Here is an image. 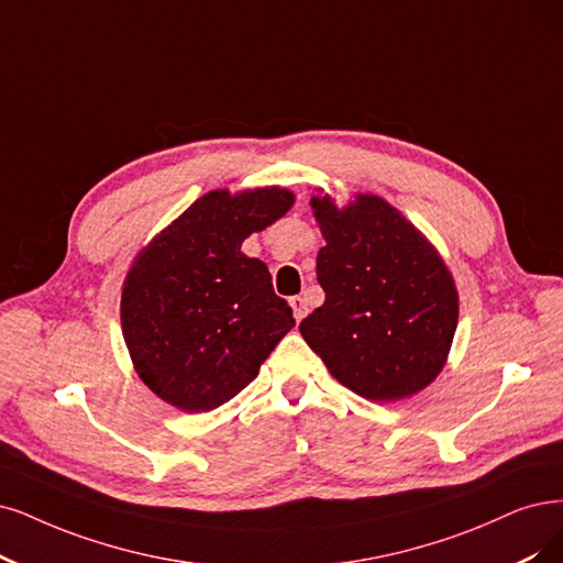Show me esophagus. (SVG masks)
I'll return each mask as SVG.
<instances>
[{"label": "esophagus", "mask_w": 563, "mask_h": 563, "mask_svg": "<svg viewBox=\"0 0 563 563\" xmlns=\"http://www.w3.org/2000/svg\"><path fill=\"white\" fill-rule=\"evenodd\" d=\"M289 306H292V313H295V320L299 322V320H301V318L306 316V310H308V308H306V299L297 295V297H292V299H289Z\"/></svg>", "instance_id": "esophagus-1"}]
</instances>
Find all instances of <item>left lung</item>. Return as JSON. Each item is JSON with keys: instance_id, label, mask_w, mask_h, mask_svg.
Instances as JSON below:
<instances>
[{"instance_id": "8db88e82", "label": "left lung", "mask_w": 563, "mask_h": 563, "mask_svg": "<svg viewBox=\"0 0 563 563\" xmlns=\"http://www.w3.org/2000/svg\"><path fill=\"white\" fill-rule=\"evenodd\" d=\"M310 206L327 241L316 266L324 303L303 318L301 336L360 397H412L445 366L460 318L445 262L376 195L345 208L322 195Z\"/></svg>"}]
</instances>
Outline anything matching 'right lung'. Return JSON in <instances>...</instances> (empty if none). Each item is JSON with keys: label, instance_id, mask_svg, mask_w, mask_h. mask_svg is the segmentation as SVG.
I'll use <instances>...</instances> for the list:
<instances>
[{"label": "right lung", "instance_id": "1", "mask_svg": "<svg viewBox=\"0 0 563 563\" xmlns=\"http://www.w3.org/2000/svg\"><path fill=\"white\" fill-rule=\"evenodd\" d=\"M292 203L285 187L213 190L134 260L122 287V336L139 378L162 401L187 412L227 404L295 327L266 264L241 253Z\"/></svg>", "mask_w": 563, "mask_h": 563}]
</instances>
